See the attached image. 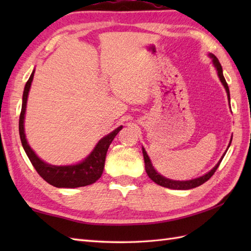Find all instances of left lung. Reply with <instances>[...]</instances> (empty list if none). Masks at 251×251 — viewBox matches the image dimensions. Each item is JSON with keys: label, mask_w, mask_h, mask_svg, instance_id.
<instances>
[{"label": "left lung", "mask_w": 251, "mask_h": 251, "mask_svg": "<svg viewBox=\"0 0 251 251\" xmlns=\"http://www.w3.org/2000/svg\"><path fill=\"white\" fill-rule=\"evenodd\" d=\"M209 57L211 58V60H212V65H214V67L216 68L218 76H219L222 85H223V86H225V88H226V95H227L228 103H230V89H228L227 83H226V81L225 76H223L222 67H221V65H220L219 60H218V58H217L215 55L209 54ZM230 108H231V105H230ZM231 142H232V139L230 140V143H228L227 149L230 148ZM227 149L226 150V152L223 153V155L221 156L220 161L216 164V166H215L214 168H212L211 170H209V172H208L207 174L201 176V177H199V178H195V179H192V180H182V181L168 179V178H166V177H164V176H162L159 173H157L156 170H155V168L153 167L151 159H150V157H149L148 153H147V151H146V149L143 148V147H142V154H143V158H145L146 172H147V174H148V176H149V178H150L152 181H154V182L157 183L158 185L164 186V188H168V189H173V190H190V189L196 188V186H200V185H201L202 183H205L207 180H209V178L211 177V176L215 174L217 168L219 167V165H220L221 161H222L223 157H225V155H226Z\"/></svg>", "instance_id": "left-lung-1"}]
</instances>
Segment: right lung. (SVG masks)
Here are the masks:
<instances>
[{"mask_svg":"<svg viewBox=\"0 0 251 251\" xmlns=\"http://www.w3.org/2000/svg\"><path fill=\"white\" fill-rule=\"evenodd\" d=\"M35 70L32 71L31 75L25 83L23 95V105H21V113L19 117V135L21 145L24 147V150L28 155L30 162L33 165V167L42 178L46 182L56 186V188H79L95 183L101 175L103 173L105 155L108 152V149L113 141L115 136L117 135L123 126H119L110 134L104 136L98 141L95 146L93 151L85 157L83 161L73 165H65V166H57L44 162L36 155L35 152L32 150L29 146L28 140L25 138V115L26 109V101H28V95L30 92L31 83L33 81Z\"/></svg>","mask_w":251,"mask_h":251,"instance_id":"obj_1","label":"right lung"}]
</instances>
